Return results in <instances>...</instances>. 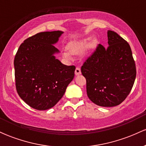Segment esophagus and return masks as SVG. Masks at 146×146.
<instances>
[{"label":"esophagus","mask_w":146,"mask_h":146,"mask_svg":"<svg viewBox=\"0 0 146 146\" xmlns=\"http://www.w3.org/2000/svg\"><path fill=\"white\" fill-rule=\"evenodd\" d=\"M75 74L76 75H79L81 74V69H80V68L77 67L76 68H75Z\"/></svg>","instance_id":"34e87169"}]
</instances>
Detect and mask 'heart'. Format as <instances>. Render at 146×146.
Listing matches in <instances>:
<instances>
[{
    "label": "heart",
    "mask_w": 146,
    "mask_h": 146,
    "mask_svg": "<svg viewBox=\"0 0 146 146\" xmlns=\"http://www.w3.org/2000/svg\"><path fill=\"white\" fill-rule=\"evenodd\" d=\"M98 41L96 39L91 40V38H84L82 40L75 42L68 45V50L71 54L79 55L81 54L84 51V50L87 48V49H93L97 46ZM67 51H63L62 55L66 59H71V54Z\"/></svg>",
    "instance_id": "1"
}]
</instances>
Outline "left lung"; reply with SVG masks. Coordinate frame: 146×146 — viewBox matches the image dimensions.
<instances>
[{
    "label": "left lung",
    "instance_id": "left-lung-1",
    "mask_svg": "<svg viewBox=\"0 0 146 146\" xmlns=\"http://www.w3.org/2000/svg\"><path fill=\"white\" fill-rule=\"evenodd\" d=\"M108 46L99 44L82 66L86 80V93L95 104L117 106L131 91L136 66L130 45L113 31H108Z\"/></svg>",
    "mask_w": 146,
    "mask_h": 146
}]
</instances>
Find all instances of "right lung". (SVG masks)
Listing matches in <instances>:
<instances>
[{"label":"right lung","mask_w":146,"mask_h":146,"mask_svg":"<svg viewBox=\"0 0 146 146\" xmlns=\"http://www.w3.org/2000/svg\"><path fill=\"white\" fill-rule=\"evenodd\" d=\"M61 31L38 33L22 43L14 58L15 81L18 94L34 109L54 106L73 80L75 66L63 64L54 54Z\"/></svg>","instance_id":"right-lung-1"}]
</instances>
